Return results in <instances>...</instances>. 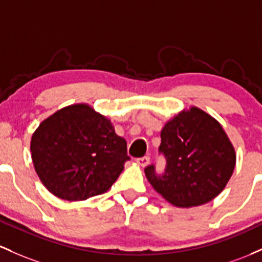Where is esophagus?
<instances>
[{
    "label": "esophagus",
    "instance_id": "34e87169",
    "mask_svg": "<svg viewBox=\"0 0 262 262\" xmlns=\"http://www.w3.org/2000/svg\"><path fill=\"white\" fill-rule=\"evenodd\" d=\"M137 163H139V166H141V167H146L147 164L149 163V157L145 156V157H142V158H137Z\"/></svg>",
    "mask_w": 262,
    "mask_h": 262
}]
</instances>
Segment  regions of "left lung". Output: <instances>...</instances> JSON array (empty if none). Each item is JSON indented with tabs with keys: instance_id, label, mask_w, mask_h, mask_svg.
<instances>
[{
	"instance_id": "left-lung-1",
	"label": "left lung",
	"mask_w": 262,
	"mask_h": 262,
	"mask_svg": "<svg viewBox=\"0 0 262 262\" xmlns=\"http://www.w3.org/2000/svg\"><path fill=\"white\" fill-rule=\"evenodd\" d=\"M160 151L166 156L162 177L155 166L145 169L147 181L174 207L207 204L224 190L233 176L236 154L218 120L189 106L164 123Z\"/></svg>"
}]
</instances>
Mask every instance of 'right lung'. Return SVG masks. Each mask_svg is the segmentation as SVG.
Returning <instances> with one entry per match:
<instances>
[{"label": "right lung", "instance_id": "right-lung-1", "mask_svg": "<svg viewBox=\"0 0 262 262\" xmlns=\"http://www.w3.org/2000/svg\"><path fill=\"white\" fill-rule=\"evenodd\" d=\"M113 122L85 102L44 119L31 139L32 162L43 186L66 201L107 192L130 160Z\"/></svg>", "mask_w": 262, "mask_h": 262}]
</instances>
